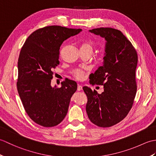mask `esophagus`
<instances>
[{"label": "esophagus", "instance_id": "esophagus-1", "mask_svg": "<svg viewBox=\"0 0 156 156\" xmlns=\"http://www.w3.org/2000/svg\"><path fill=\"white\" fill-rule=\"evenodd\" d=\"M82 90V87L80 85H78V88H77V90L78 91H80Z\"/></svg>", "mask_w": 156, "mask_h": 156}]
</instances>
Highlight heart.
Wrapping results in <instances>:
<instances>
[{
  "label": "heart",
  "mask_w": 156,
  "mask_h": 156,
  "mask_svg": "<svg viewBox=\"0 0 156 156\" xmlns=\"http://www.w3.org/2000/svg\"><path fill=\"white\" fill-rule=\"evenodd\" d=\"M84 48H90L91 49H92V46L90 44H85L84 46ZM74 75L76 76V78L78 79V80H81V79L83 78L84 77V72L81 71V70H79V69H76L74 72Z\"/></svg>",
  "instance_id": "heart-1"
}]
</instances>
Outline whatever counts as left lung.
<instances>
[{"mask_svg":"<svg viewBox=\"0 0 156 156\" xmlns=\"http://www.w3.org/2000/svg\"><path fill=\"white\" fill-rule=\"evenodd\" d=\"M105 40L103 65L91 74L90 83L103 85L97 93L84 87L88 101V117L94 125L108 127L121 121L133 106L137 91L135 70L137 54L131 43L117 29L97 28L89 30Z\"/></svg>","mask_w":156,"mask_h":156,"instance_id":"1","label":"left lung"}]
</instances>
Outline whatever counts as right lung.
<instances>
[{
    "label": "right lung",
    "instance_id": "1",
    "mask_svg": "<svg viewBox=\"0 0 156 156\" xmlns=\"http://www.w3.org/2000/svg\"><path fill=\"white\" fill-rule=\"evenodd\" d=\"M82 31L57 25L37 29L29 36L20 52L17 90L26 112L39 125L54 127L67 114L77 84L68 79L59 88L52 87V71L59 64L62 43Z\"/></svg>",
    "mask_w": 156,
    "mask_h": 156
}]
</instances>
